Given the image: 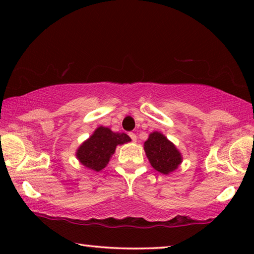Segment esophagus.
<instances>
[{"instance_id": "obj_1", "label": "esophagus", "mask_w": 254, "mask_h": 254, "mask_svg": "<svg viewBox=\"0 0 254 254\" xmlns=\"http://www.w3.org/2000/svg\"><path fill=\"white\" fill-rule=\"evenodd\" d=\"M128 135H130V137L132 139L133 142H136V135L134 134V133H130V134H128Z\"/></svg>"}]
</instances>
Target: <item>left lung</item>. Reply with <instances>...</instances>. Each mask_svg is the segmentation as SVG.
<instances>
[{
  "mask_svg": "<svg viewBox=\"0 0 254 254\" xmlns=\"http://www.w3.org/2000/svg\"><path fill=\"white\" fill-rule=\"evenodd\" d=\"M143 148L153 169L163 175L174 173L183 162V156L177 147L161 132L150 133Z\"/></svg>",
  "mask_w": 254,
  "mask_h": 254,
  "instance_id": "1",
  "label": "left lung"
}]
</instances>
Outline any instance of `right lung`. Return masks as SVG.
Here are the masks:
<instances>
[{
	"instance_id": "1",
	"label": "right lung",
	"mask_w": 254,
	"mask_h": 254,
	"mask_svg": "<svg viewBox=\"0 0 254 254\" xmlns=\"http://www.w3.org/2000/svg\"><path fill=\"white\" fill-rule=\"evenodd\" d=\"M130 141L131 137L127 133L113 132L111 128L101 126L76 150V158L86 168L101 171L110 162L118 145Z\"/></svg>"
}]
</instances>
